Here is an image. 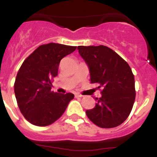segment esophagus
<instances>
[{
    "label": "esophagus",
    "instance_id": "1",
    "mask_svg": "<svg viewBox=\"0 0 157 157\" xmlns=\"http://www.w3.org/2000/svg\"><path fill=\"white\" fill-rule=\"evenodd\" d=\"M75 97H76V98H81L82 95L80 94H75Z\"/></svg>",
    "mask_w": 157,
    "mask_h": 157
}]
</instances>
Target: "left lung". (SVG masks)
<instances>
[{"label": "left lung", "instance_id": "left-lung-1", "mask_svg": "<svg viewBox=\"0 0 157 157\" xmlns=\"http://www.w3.org/2000/svg\"><path fill=\"white\" fill-rule=\"evenodd\" d=\"M87 64L92 83H97L101 97L95 107L86 110L94 124L101 128H113L129 117L135 99L134 76L129 64L112 49L104 45L77 47Z\"/></svg>", "mask_w": 157, "mask_h": 157}]
</instances>
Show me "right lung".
<instances>
[{
    "label": "right lung",
    "mask_w": 157,
    "mask_h": 157,
    "mask_svg": "<svg viewBox=\"0 0 157 157\" xmlns=\"http://www.w3.org/2000/svg\"><path fill=\"white\" fill-rule=\"evenodd\" d=\"M76 46L49 43L39 46L29 55L18 70L14 94L20 112L31 124L47 126L65 112L71 93L51 91V80L58 75L59 63Z\"/></svg>",
    "instance_id": "add662e5"
}]
</instances>
